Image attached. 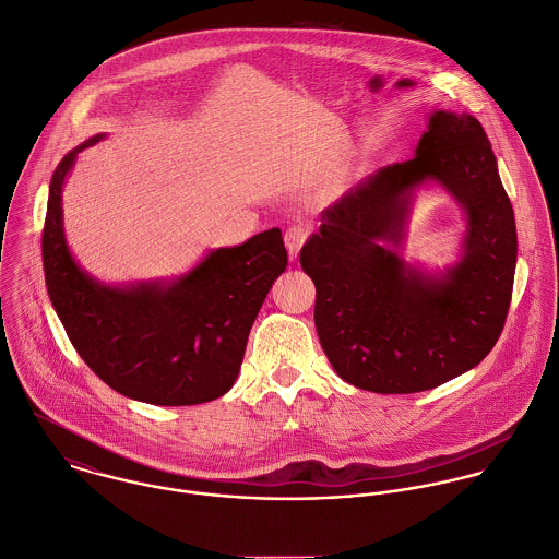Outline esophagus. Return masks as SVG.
I'll use <instances>...</instances> for the list:
<instances>
[{
    "label": "esophagus",
    "mask_w": 559,
    "mask_h": 559,
    "mask_svg": "<svg viewBox=\"0 0 559 559\" xmlns=\"http://www.w3.org/2000/svg\"><path fill=\"white\" fill-rule=\"evenodd\" d=\"M309 237V228L305 224H294L285 230V246H287V252H289V259L294 261L302 248V243L307 241Z\"/></svg>",
    "instance_id": "esophagus-1"
}]
</instances>
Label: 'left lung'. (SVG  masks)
<instances>
[{
  "mask_svg": "<svg viewBox=\"0 0 559 559\" xmlns=\"http://www.w3.org/2000/svg\"><path fill=\"white\" fill-rule=\"evenodd\" d=\"M437 185L461 205L459 261L408 264L414 197ZM316 283V329L341 380L371 393H419L479 365L503 331L516 224L477 118L435 110L415 157L378 170L322 212L300 250Z\"/></svg>",
  "mask_w": 559,
  "mask_h": 559,
  "instance_id": "left-lung-1",
  "label": "left lung"
}]
</instances>
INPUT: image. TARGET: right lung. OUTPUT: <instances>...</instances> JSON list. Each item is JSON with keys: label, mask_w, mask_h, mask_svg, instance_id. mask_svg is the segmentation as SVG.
I'll return each mask as SVG.
<instances>
[{"label": "right lung", "mask_w": 559, "mask_h": 559, "mask_svg": "<svg viewBox=\"0 0 559 559\" xmlns=\"http://www.w3.org/2000/svg\"><path fill=\"white\" fill-rule=\"evenodd\" d=\"M104 138L97 133L69 151L51 177L43 230L51 305L84 362L120 395L155 406L218 400L233 386L252 322L287 267L281 228L210 250L170 281L95 278L69 248L62 188L78 153Z\"/></svg>", "instance_id": "obj_1"}]
</instances>
